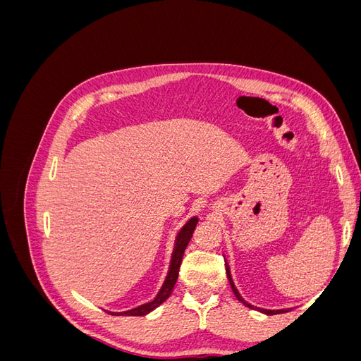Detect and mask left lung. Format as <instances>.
Instances as JSON below:
<instances>
[{"label": "left lung", "mask_w": 361, "mask_h": 361, "mask_svg": "<svg viewBox=\"0 0 361 361\" xmlns=\"http://www.w3.org/2000/svg\"><path fill=\"white\" fill-rule=\"evenodd\" d=\"M226 272H227V279H228V283H231V286H232V290H233V293H235V297L241 301L244 305H247L248 309H255V310H259V312H262V313H265V314H279V313H285V312H289V309H280V310H267V309H259V307H255V305H251L250 302H247L243 297H241V293L238 292V289H236V286H235V283H233V280H232V274H231V268H228V265L226 264Z\"/></svg>", "instance_id": "left-lung-1"}]
</instances>
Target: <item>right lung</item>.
Segmentation results:
<instances>
[{
    "label": "right lung",
    "instance_id": "add662e5",
    "mask_svg": "<svg viewBox=\"0 0 361 361\" xmlns=\"http://www.w3.org/2000/svg\"><path fill=\"white\" fill-rule=\"evenodd\" d=\"M197 223H199V218L192 216L191 220H188L187 224H185L179 231V233L176 236V241H174V248H173V255H171L167 277H166V280H164L159 292L157 293V297L152 300L150 302L138 305V307H135V309H130V310H126V312H108V313L117 314V316L118 314L145 316V314L150 313L152 310H155L158 305H161L164 301H166L170 297L171 292H173V288H174V285H176L178 277H179V268H180V264H182L185 248H187L188 243L191 241V236L194 233V228H195V226H197Z\"/></svg>",
    "mask_w": 361,
    "mask_h": 361
}]
</instances>
